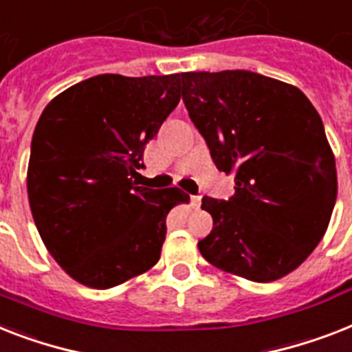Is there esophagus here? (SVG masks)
Instances as JSON below:
<instances>
[{
    "label": "esophagus",
    "instance_id": "1",
    "mask_svg": "<svg viewBox=\"0 0 352 352\" xmlns=\"http://www.w3.org/2000/svg\"><path fill=\"white\" fill-rule=\"evenodd\" d=\"M201 202H202V197H199V195L191 197V206H193L195 210H199V208H201Z\"/></svg>",
    "mask_w": 352,
    "mask_h": 352
}]
</instances>
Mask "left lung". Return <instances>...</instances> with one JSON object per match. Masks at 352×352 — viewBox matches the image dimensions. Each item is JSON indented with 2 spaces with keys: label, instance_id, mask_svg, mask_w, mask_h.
<instances>
[{
  "label": "left lung",
  "instance_id": "obj_1",
  "mask_svg": "<svg viewBox=\"0 0 352 352\" xmlns=\"http://www.w3.org/2000/svg\"><path fill=\"white\" fill-rule=\"evenodd\" d=\"M181 87L213 162L235 175L230 201L202 199L213 230L201 255L253 282L289 275L324 239L338 191L318 111L293 85L248 70L184 72Z\"/></svg>",
  "mask_w": 352,
  "mask_h": 352
}]
</instances>
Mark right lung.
<instances>
[{
	"instance_id": "1",
	"label": "right lung",
	"mask_w": 352,
	"mask_h": 352,
	"mask_svg": "<svg viewBox=\"0 0 352 352\" xmlns=\"http://www.w3.org/2000/svg\"><path fill=\"white\" fill-rule=\"evenodd\" d=\"M181 101V74H101L56 96L36 124L28 202L43 244L76 282L110 289L159 262L179 188L133 182L148 142Z\"/></svg>"
}]
</instances>
